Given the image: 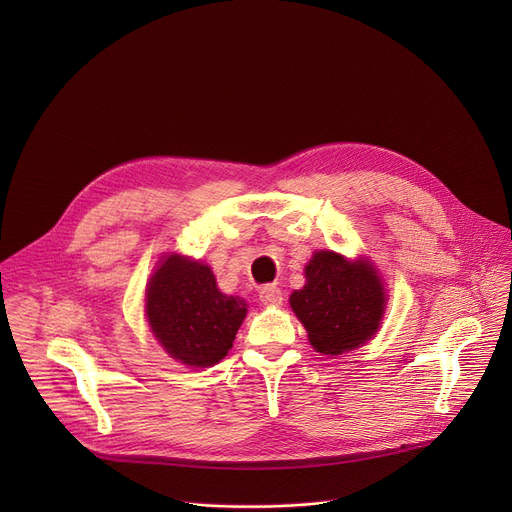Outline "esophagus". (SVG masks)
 I'll use <instances>...</instances> for the list:
<instances>
[{"label":"esophagus","mask_w":512,"mask_h":512,"mask_svg":"<svg viewBox=\"0 0 512 512\" xmlns=\"http://www.w3.org/2000/svg\"><path fill=\"white\" fill-rule=\"evenodd\" d=\"M259 300H261V304H265V306H281L283 294H281L279 287H275V285H265V287H261V291H259Z\"/></svg>","instance_id":"obj_1"}]
</instances>
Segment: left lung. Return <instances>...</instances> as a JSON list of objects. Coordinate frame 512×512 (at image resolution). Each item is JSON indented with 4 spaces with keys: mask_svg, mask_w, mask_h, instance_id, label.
Instances as JSON below:
<instances>
[{
    "mask_svg": "<svg viewBox=\"0 0 512 512\" xmlns=\"http://www.w3.org/2000/svg\"><path fill=\"white\" fill-rule=\"evenodd\" d=\"M289 306L314 350L338 356L377 334L387 296L369 259L348 261L334 251H316L306 265V285L289 296Z\"/></svg>",
    "mask_w": 512,
    "mask_h": 512,
    "instance_id": "obj_1",
    "label": "left lung"
}]
</instances>
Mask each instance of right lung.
Returning a JSON list of instances; mask_svg holds the SVG:
<instances>
[{"mask_svg":"<svg viewBox=\"0 0 512 512\" xmlns=\"http://www.w3.org/2000/svg\"><path fill=\"white\" fill-rule=\"evenodd\" d=\"M145 316L156 340L174 360L206 369L233 348L247 304L239 296L223 294L208 265L172 253L150 277Z\"/></svg>","mask_w":512,"mask_h":512,"instance_id":"obj_1","label":"right lung"}]
</instances>
